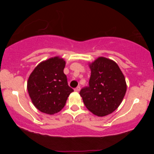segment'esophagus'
<instances>
[{
	"instance_id": "obj_1",
	"label": "esophagus",
	"mask_w": 154,
	"mask_h": 154,
	"mask_svg": "<svg viewBox=\"0 0 154 154\" xmlns=\"http://www.w3.org/2000/svg\"><path fill=\"white\" fill-rule=\"evenodd\" d=\"M75 91L76 92H79V91H80V87H79V86H77V87L75 89Z\"/></svg>"
}]
</instances>
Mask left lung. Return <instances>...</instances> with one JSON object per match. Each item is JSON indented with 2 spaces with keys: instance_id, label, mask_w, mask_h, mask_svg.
Wrapping results in <instances>:
<instances>
[{
  "instance_id": "obj_1",
  "label": "left lung",
  "mask_w": 154,
  "mask_h": 154,
  "mask_svg": "<svg viewBox=\"0 0 154 154\" xmlns=\"http://www.w3.org/2000/svg\"><path fill=\"white\" fill-rule=\"evenodd\" d=\"M89 85L79 94L90 111L104 116L115 111L122 101L127 91L125 78L119 66L112 60L99 57L90 65Z\"/></svg>"
}]
</instances>
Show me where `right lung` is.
Listing matches in <instances>:
<instances>
[{"label": "right lung", "instance_id": "obj_1", "mask_svg": "<svg viewBox=\"0 0 154 154\" xmlns=\"http://www.w3.org/2000/svg\"><path fill=\"white\" fill-rule=\"evenodd\" d=\"M65 61L59 57L41 62L33 70L27 82V91L35 106L42 112L54 114L64 107L74 90L68 85L63 73Z\"/></svg>", "mask_w": 154, "mask_h": 154}]
</instances>
